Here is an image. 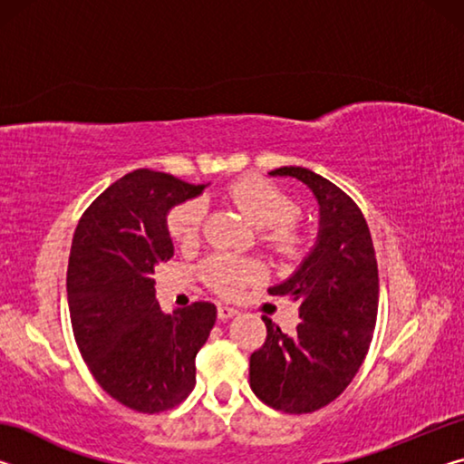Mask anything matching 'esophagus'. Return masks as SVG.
<instances>
[{
  "mask_svg": "<svg viewBox=\"0 0 464 464\" xmlns=\"http://www.w3.org/2000/svg\"><path fill=\"white\" fill-rule=\"evenodd\" d=\"M217 313H218V319L221 321H225V319H231V317H235L237 315V309L235 307H229V304H218V309H217Z\"/></svg>",
  "mask_w": 464,
  "mask_h": 464,
  "instance_id": "obj_1",
  "label": "esophagus"
}]
</instances>
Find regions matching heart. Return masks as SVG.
<instances>
[{
  "mask_svg": "<svg viewBox=\"0 0 464 464\" xmlns=\"http://www.w3.org/2000/svg\"><path fill=\"white\" fill-rule=\"evenodd\" d=\"M229 198L243 210L257 231H264V239L282 254H293L298 237L288 223L296 217L298 208L288 196L262 178H243L229 188ZM207 207L194 198L178 204L168 215V231L178 243H190L198 237ZM257 266L229 254H215L202 264V278L210 288L223 295L239 290L247 280L256 278Z\"/></svg>",
  "mask_w": 464,
  "mask_h": 464,
  "instance_id": "heart-1",
  "label": "heart"
}]
</instances>
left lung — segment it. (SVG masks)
Wrapping results in <instances>:
<instances>
[{
	"mask_svg": "<svg viewBox=\"0 0 464 464\" xmlns=\"http://www.w3.org/2000/svg\"><path fill=\"white\" fill-rule=\"evenodd\" d=\"M270 176L295 178L315 196L319 231L298 268L270 288L301 304L293 335L262 317L268 337L249 358V387L285 413H311L332 403L354 379L372 340L379 311V268L371 231L356 202L307 168Z\"/></svg>",
	"mask_w": 464,
	"mask_h": 464,
	"instance_id": "left-lung-1",
	"label": "left lung"
}]
</instances>
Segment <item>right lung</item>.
Instances as JSON below:
<instances>
[{
  "instance_id": "add662e5",
  "label": "right lung",
  "mask_w": 464,
  "mask_h": 464,
  "mask_svg": "<svg viewBox=\"0 0 464 464\" xmlns=\"http://www.w3.org/2000/svg\"><path fill=\"white\" fill-rule=\"evenodd\" d=\"M163 171H130L77 225L67 268L73 335L110 397L140 413L171 410L196 384V354L217 321L213 303L163 313L155 268L174 256L169 210L204 192Z\"/></svg>"
}]
</instances>
